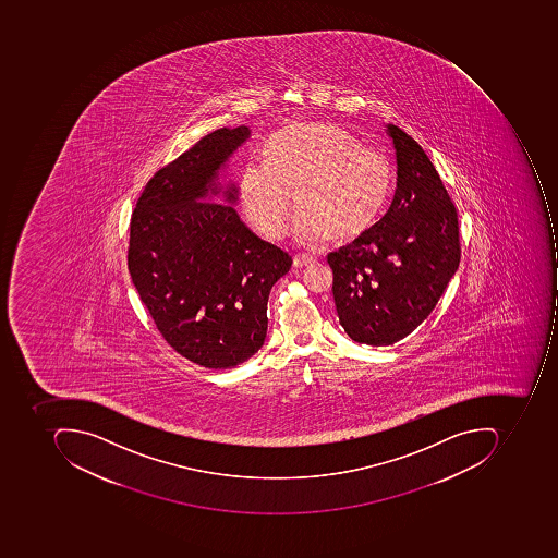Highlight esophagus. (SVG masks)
Listing matches in <instances>:
<instances>
[{
  "instance_id": "obj_1",
  "label": "esophagus",
  "mask_w": 558,
  "mask_h": 558,
  "mask_svg": "<svg viewBox=\"0 0 558 558\" xmlns=\"http://www.w3.org/2000/svg\"><path fill=\"white\" fill-rule=\"evenodd\" d=\"M314 263L315 259L308 258V256H295V258H293V266L300 268V270H302V268H308V266L314 265Z\"/></svg>"
}]
</instances>
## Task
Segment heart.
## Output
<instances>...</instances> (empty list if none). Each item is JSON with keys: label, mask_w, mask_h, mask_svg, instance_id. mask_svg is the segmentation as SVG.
<instances>
[{"label": "heart", "mask_w": 558, "mask_h": 558, "mask_svg": "<svg viewBox=\"0 0 558 558\" xmlns=\"http://www.w3.org/2000/svg\"><path fill=\"white\" fill-rule=\"evenodd\" d=\"M263 159L244 169L240 187L246 218L266 240L283 234L295 197L300 244L353 243L376 227L392 191L387 157L333 124L284 129Z\"/></svg>", "instance_id": "heart-1"}]
</instances>
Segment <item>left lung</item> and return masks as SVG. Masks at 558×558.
I'll return each mask as SVG.
<instances>
[{
  "label": "left lung",
  "instance_id": "1",
  "mask_svg": "<svg viewBox=\"0 0 558 558\" xmlns=\"http://www.w3.org/2000/svg\"><path fill=\"white\" fill-rule=\"evenodd\" d=\"M398 162L392 205L361 240L327 256L333 300L350 339L399 342L420 327L458 270V213L423 147L387 125Z\"/></svg>",
  "mask_w": 558,
  "mask_h": 558
}]
</instances>
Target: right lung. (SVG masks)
I'll use <instances>...</instances> for the list:
<instances>
[{"mask_svg":"<svg viewBox=\"0 0 558 558\" xmlns=\"http://www.w3.org/2000/svg\"><path fill=\"white\" fill-rule=\"evenodd\" d=\"M248 138L246 125L205 135L154 174L131 218L138 296L166 342L206 368L236 367L262 349L271 287L292 266L241 221L236 184L218 181ZM219 193L227 206L214 203Z\"/></svg>","mask_w":558,"mask_h":558,"instance_id":"right-lung-1","label":"right lung"}]
</instances>
